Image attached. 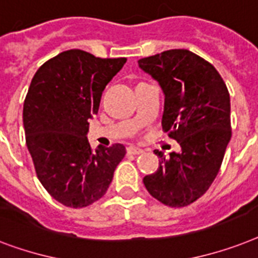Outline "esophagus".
<instances>
[{
    "mask_svg": "<svg viewBox=\"0 0 258 258\" xmlns=\"http://www.w3.org/2000/svg\"><path fill=\"white\" fill-rule=\"evenodd\" d=\"M126 152H127V154H135V156H136V154L144 153V150H142L141 148H137V146H133V145L127 146Z\"/></svg>",
    "mask_w": 258,
    "mask_h": 258,
    "instance_id": "34e87169",
    "label": "esophagus"
}]
</instances>
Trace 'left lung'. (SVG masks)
<instances>
[{
    "instance_id": "8db88e82",
    "label": "left lung",
    "mask_w": 258,
    "mask_h": 258,
    "mask_svg": "<svg viewBox=\"0 0 258 258\" xmlns=\"http://www.w3.org/2000/svg\"><path fill=\"white\" fill-rule=\"evenodd\" d=\"M141 71L160 84L165 96L162 127L181 146L161 158L144 185L172 208L195 203L209 189L232 137L230 97L216 68L186 49H172L141 58Z\"/></svg>"
}]
</instances>
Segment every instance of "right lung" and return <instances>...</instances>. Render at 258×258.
<instances>
[{
  "mask_svg": "<svg viewBox=\"0 0 258 258\" xmlns=\"http://www.w3.org/2000/svg\"><path fill=\"white\" fill-rule=\"evenodd\" d=\"M125 62L72 49L46 61L30 82L22 113L26 146L42 186L65 207L100 200L125 157L122 144L92 152L86 137L105 86Z\"/></svg>",
  "mask_w": 258,
  "mask_h": 258,
  "instance_id": "add662e5",
  "label": "right lung"
}]
</instances>
